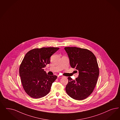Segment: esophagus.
<instances>
[{
    "label": "esophagus",
    "mask_w": 120,
    "mask_h": 120,
    "mask_svg": "<svg viewBox=\"0 0 120 120\" xmlns=\"http://www.w3.org/2000/svg\"><path fill=\"white\" fill-rule=\"evenodd\" d=\"M58 78H62V77H63V76H62V75H58Z\"/></svg>",
    "instance_id": "34e87169"
}]
</instances>
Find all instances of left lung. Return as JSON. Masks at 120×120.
<instances>
[{"mask_svg":"<svg viewBox=\"0 0 120 120\" xmlns=\"http://www.w3.org/2000/svg\"><path fill=\"white\" fill-rule=\"evenodd\" d=\"M71 67L79 71V77L73 80L68 77L66 86L67 94L76 100H82L94 91L99 75V69L96 56L86 49L76 47H65Z\"/></svg>","mask_w":120,"mask_h":120,"instance_id":"1","label":"left lung"}]
</instances>
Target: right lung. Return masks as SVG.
<instances>
[{
    "instance_id": "right-lung-1",
    "label": "right lung",
    "mask_w": 120,
    "mask_h": 120,
    "mask_svg": "<svg viewBox=\"0 0 120 120\" xmlns=\"http://www.w3.org/2000/svg\"><path fill=\"white\" fill-rule=\"evenodd\" d=\"M59 48H35L25 54L19 66V76L23 88L30 97L38 99L47 95L56 75H47L43 68L50 63V58Z\"/></svg>"
}]
</instances>
